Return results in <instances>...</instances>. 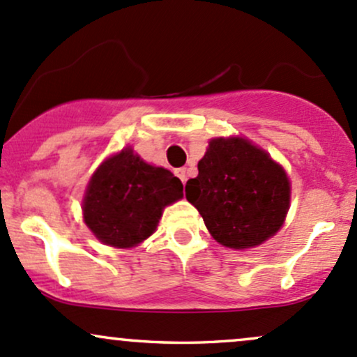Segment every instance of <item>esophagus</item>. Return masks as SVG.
<instances>
[{"instance_id":"obj_1","label":"esophagus","mask_w":357,"mask_h":357,"mask_svg":"<svg viewBox=\"0 0 357 357\" xmlns=\"http://www.w3.org/2000/svg\"><path fill=\"white\" fill-rule=\"evenodd\" d=\"M176 176H178V178L181 179L183 185H185V183H186V176H188V169H186V167H179V169H176Z\"/></svg>"}]
</instances>
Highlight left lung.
I'll list each match as a JSON object with an SVG mask.
<instances>
[{
  "instance_id": "left-lung-1",
  "label": "left lung",
  "mask_w": 357,
  "mask_h": 357,
  "mask_svg": "<svg viewBox=\"0 0 357 357\" xmlns=\"http://www.w3.org/2000/svg\"><path fill=\"white\" fill-rule=\"evenodd\" d=\"M185 191L211 237L230 249L256 248L273 237L291 195L283 167L242 137L211 139Z\"/></svg>"
}]
</instances>
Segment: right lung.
<instances>
[{"label": "right lung", "instance_id": "right-lung-1", "mask_svg": "<svg viewBox=\"0 0 357 357\" xmlns=\"http://www.w3.org/2000/svg\"><path fill=\"white\" fill-rule=\"evenodd\" d=\"M183 198V183L144 162L130 147L101 162L89 179L83 218L103 244L127 249L154 234L164 206Z\"/></svg>", "mask_w": 357, "mask_h": 357}]
</instances>
